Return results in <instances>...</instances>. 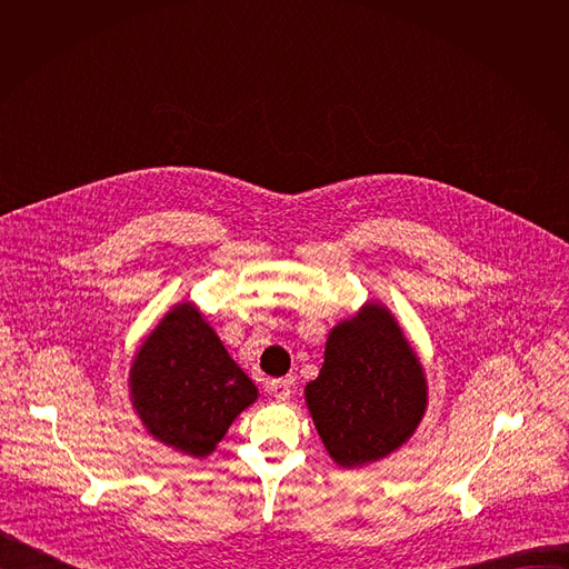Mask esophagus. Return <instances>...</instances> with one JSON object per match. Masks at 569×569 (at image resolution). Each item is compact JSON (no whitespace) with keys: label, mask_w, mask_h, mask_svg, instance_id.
I'll return each mask as SVG.
<instances>
[{"label":"esophagus","mask_w":569,"mask_h":569,"mask_svg":"<svg viewBox=\"0 0 569 569\" xmlns=\"http://www.w3.org/2000/svg\"><path fill=\"white\" fill-rule=\"evenodd\" d=\"M292 389V378H277L268 382V391L277 398V400H286L290 396Z\"/></svg>","instance_id":"esophagus-1"}]
</instances>
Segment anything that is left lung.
I'll list each match as a JSON object with an SVG mask.
<instances>
[{"instance_id":"left-lung-1","label":"left lung","mask_w":569,"mask_h":569,"mask_svg":"<svg viewBox=\"0 0 569 569\" xmlns=\"http://www.w3.org/2000/svg\"><path fill=\"white\" fill-rule=\"evenodd\" d=\"M306 402L323 446L345 468L378 461L415 435L428 405L426 373L382 303L367 301L329 333Z\"/></svg>"}]
</instances>
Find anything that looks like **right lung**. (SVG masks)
I'll list each match as a JSON object with an SVG mask.
<instances>
[{"label": "right lung", "mask_w": 569, "mask_h": 569, "mask_svg": "<svg viewBox=\"0 0 569 569\" xmlns=\"http://www.w3.org/2000/svg\"><path fill=\"white\" fill-rule=\"evenodd\" d=\"M257 396L254 382L189 301L157 323L130 369L132 408L146 430L189 457L211 455Z\"/></svg>", "instance_id": "add662e5"}]
</instances>
